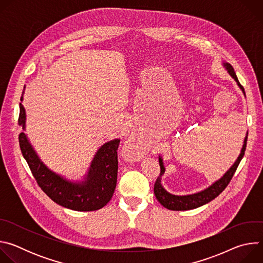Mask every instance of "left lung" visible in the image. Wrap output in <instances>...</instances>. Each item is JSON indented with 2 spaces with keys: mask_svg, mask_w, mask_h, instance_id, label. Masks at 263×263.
Masks as SVG:
<instances>
[{
  "mask_svg": "<svg viewBox=\"0 0 263 263\" xmlns=\"http://www.w3.org/2000/svg\"><path fill=\"white\" fill-rule=\"evenodd\" d=\"M223 67L227 69V71L229 72L230 76L236 81L238 87L242 90L245 97H246V92L243 87L240 85L236 73L234 71V68L232 67V65L228 62H223L222 63ZM247 139H248V131L243 140V144L242 147L240 149V154L237 157V159L235 160V162L233 163V165L222 175L221 178H219L218 180H216L214 183H212L210 186H208L207 189H205L204 191H201L199 193L196 194H192V195H186V196H177V195H173L168 192H166V190H164V187L161 184V177L163 176L164 172H165V167L163 165V159L161 158V156H159V165H160V176L157 178L155 185H154V194L156 199L158 200V202L165 208L170 209V210H176V211H182V210H191V209H195L198 208L200 206H203L207 203H209L210 201H212L213 199H215L226 187L228 186L229 182L231 181L239 162L241 161L243 155H245V151H246V146H247Z\"/></svg>",
  "mask_w": 263,
  "mask_h": 263,
  "instance_id": "obj_1",
  "label": "left lung"
}]
</instances>
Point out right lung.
Returning a JSON list of instances; mask_svg holds the SVG:
<instances>
[{"mask_svg": "<svg viewBox=\"0 0 263 263\" xmlns=\"http://www.w3.org/2000/svg\"><path fill=\"white\" fill-rule=\"evenodd\" d=\"M22 93L21 101L23 102ZM18 125L26 131V110L20 103ZM21 151L44 193L58 205L76 211H95L111 200L118 180L120 139H112L99 147L87 173L80 181H70L51 171L39 157L25 132L18 135Z\"/></svg>", "mask_w": 263, "mask_h": 263, "instance_id": "obj_1", "label": "right lung"}]
</instances>
